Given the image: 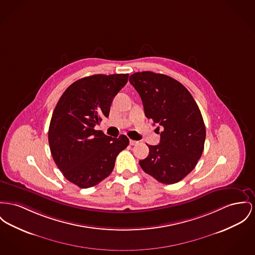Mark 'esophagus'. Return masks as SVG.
Wrapping results in <instances>:
<instances>
[{
  "instance_id": "esophagus-1",
  "label": "esophagus",
  "mask_w": 255,
  "mask_h": 255,
  "mask_svg": "<svg viewBox=\"0 0 255 255\" xmlns=\"http://www.w3.org/2000/svg\"><path fill=\"white\" fill-rule=\"evenodd\" d=\"M129 144H130L131 146H134V145L138 144V141H135V140H129Z\"/></svg>"
}]
</instances>
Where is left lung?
<instances>
[{
    "instance_id": "1",
    "label": "left lung",
    "mask_w": 255,
    "mask_h": 255,
    "mask_svg": "<svg viewBox=\"0 0 255 255\" xmlns=\"http://www.w3.org/2000/svg\"><path fill=\"white\" fill-rule=\"evenodd\" d=\"M129 82L142 100L146 117L162 128L159 144L148 145L149 155L139 164L159 183H178L194 169L203 153L206 128L199 107L187 88L167 75L135 72Z\"/></svg>"
}]
</instances>
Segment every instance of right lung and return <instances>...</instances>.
Instances as JSON below:
<instances>
[{
  "mask_svg": "<svg viewBox=\"0 0 255 255\" xmlns=\"http://www.w3.org/2000/svg\"><path fill=\"white\" fill-rule=\"evenodd\" d=\"M128 74H95L68 87L52 115L48 142L53 159L66 179L81 188L94 187L108 177L129 140L112 138L95 126L108 117L110 106Z\"/></svg>",
  "mask_w": 255,
  "mask_h": 255,
  "instance_id": "1",
  "label": "right lung"
}]
</instances>
